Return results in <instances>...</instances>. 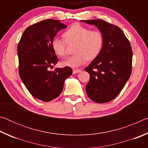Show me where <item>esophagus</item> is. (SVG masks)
Here are the masks:
<instances>
[{
    "label": "esophagus",
    "mask_w": 148,
    "mask_h": 148,
    "mask_svg": "<svg viewBox=\"0 0 148 148\" xmlns=\"http://www.w3.org/2000/svg\"><path fill=\"white\" fill-rule=\"evenodd\" d=\"M81 72V70L80 69H74L73 70V74L79 73V72Z\"/></svg>",
    "instance_id": "34e87169"
}]
</instances>
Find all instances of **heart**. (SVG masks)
Instances as JSON below:
<instances>
[{"label":"heart","instance_id":"heart-1","mask_svg":"<svg viewBox=\"0 0 148 148\" xmlns=\"http://www.w3.org/2000/svg\"><path fill=\"white\" fill-rule=\"evenodd\" d=\"M64 38L54 37L51 42L53 51L57 56L64 57L67 54L68 44H76L73 56L62 61L64 66L76 68L87 61H92L101 53L104 45V36L99 30L75 23L64 32Z\"/></svg>","mask_w":148,"mask_h":148}]
</instances>
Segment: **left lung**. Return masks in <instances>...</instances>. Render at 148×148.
<instances>
[{"instance_id":"1","label":"left lung","mask_w":148,"mask_h":148,"mask_svg":"<svg viewBox=\"0 0 148 148\" xmlns=\"http://www.w3.org/2000/svg\"><path fill=\"white\" fill-rule=\"evenodd\" d=\"M98 27L104 36L101 53L85 71L90 79L86 92L92 101L105 103L118 95L131 76L132 51L122 30L102 19L82 20Z\"/></svg>"}]
</instances>
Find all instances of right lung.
Instances as JSON below:
<instances>
[{
    "label": "right lung",
    "mask_w": 148,
    "mask_h": 148,
    "mask_svg": "<svg viewBox=\"0 0 148 148\" xmlns=\"http://www.w3.org/2000/svg\"><path fill=\"white\" fill-rule=\"evenodd\" d=\"M66 25L56 19H44L25 30L17 45L19 74L26 88L36 99L48 102L61 94L64 82L71 76L69 66L49 68L58 62L52 40Z\"/></svg>",
    "instance_id": "add662e5"
}]
</instances>
